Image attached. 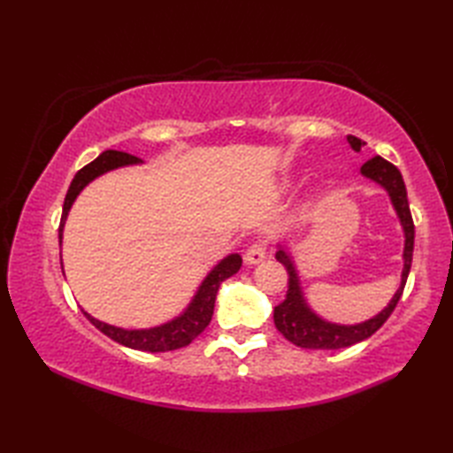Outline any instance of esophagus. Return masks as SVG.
Listing matches in <instances>:
<instances>
[{
    "instance_id": "1",
    "label": "esophagus",
    "mask_w": 453,
    "mask_h": 453,
    "mask_svg": "<svg viewBox=\"0 0 453 453\" xmlns=\"http://www.w3.org/2000/svg\"><path fill=\"white\" fill-rule=\"evenodd\" d=\"M265 258H266V247L263 243H257V245H251L247 249L243 261L247 266H253V265L263 263Z\"/></svg>"
}]
</instances>
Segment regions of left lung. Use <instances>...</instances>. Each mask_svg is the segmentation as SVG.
<instances>
[{"mask_svg": "<svg viewBox=\"0 0 453 453\" xmlns=\"http://www.w3.org/2000/svg\"><path fill=\"white\" fill-rule=\"evenodd\" d=\"M350 148L354 151H360L365 143L354 136H346ZM362 177L370 179L375 185H380L388 192L391 200V206L395 210L399 218V224L403 227V235H405V247H403V271H401V284L397 292L393 294L389 303L383 310L370 317V319L354 323V325H341L326 321L313 307L307 303L300 273L296 268V261L290 253V247L286 243H278L276 261L282 263L288 271V294L286 300L274 307V325L288 341L292 344L300 346V349L310 350H336L346 349L356 342H362L380 329V326L389 319V315L395 310L397 302L401 300L403 288L407 284V276L412 263V245H415V224L411 218V208L407 200V188L405 180H403L399 169L393 163L386 161L380 156L365 161L360 167Z\"/></svg>", "mask_w": 453, "mask_h": 453, "instance_id": "8db88e82", "label": "left lung"}]
</instances>
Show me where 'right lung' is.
Instances as JSON below:
<instances>
[{
	"label": "right lung",
	"mask_w": 453,
	"mask_h": 453,
	"mask_svg": "<svg viewBox=\"0 0 453 453\" xmlns=\"http://www.w3.org/2000/svg\"><path fill=\"white\" fill-rule=\"evenodd\" d=\"M140 159L128 156V153L107 150L103 151L101 156L91 161L89 165H85L81 171L75 173V177L67 190L65 200H64V210H62V219H60V245L64 237V226L67 214L73 206L75 198L80 196V192L89 185L91 180L104 175V173L128 167V165H140ZM242 257L237 253H232L221 258V261L211 268V271L204 276V280L200 282L196 294L192 296L188 305L182 310L177 317H173L171 321H165L156 326H148V329H122V326H114L104 321L95 319L93 315L83 311L85 317L97 326L101 333H104L109 339L117 341L122 346H128L134 350H143V352H167V350H177L182 346H188L196 336L206 329L211 321V315H214V303L216 296L219 290V284L227 280L229 276H234L239 268H242Z\"/></svg>",
	"instance_id": "1"
}]
</instances>
